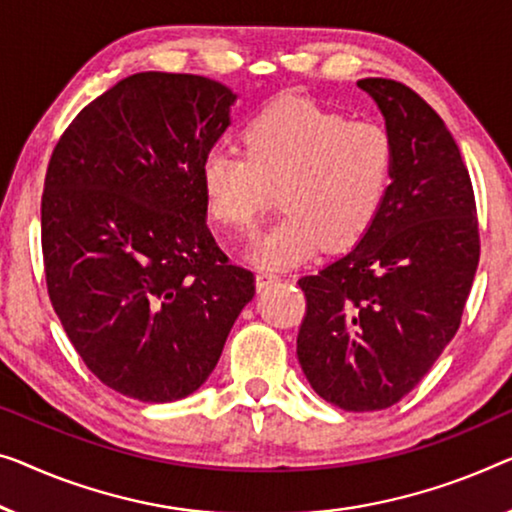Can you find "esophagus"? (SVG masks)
<instances>
[{
	"label": "esophagus",
	"mask_w": 512,
	"mask_h": 512,
	"mask_svg": "<svg viewBox=\"0 0 512 512\" xmlns=\"http://www.w3.org/2000/svg\"><path fill=\"white\" fill-rule=\"evenodd\" d=\"M255 280H257V289H264V287L273 285V282H278L280 276H276V273H271V271H259Z\"/></svg>",
	"instance_id": "1"
}]
</instances>
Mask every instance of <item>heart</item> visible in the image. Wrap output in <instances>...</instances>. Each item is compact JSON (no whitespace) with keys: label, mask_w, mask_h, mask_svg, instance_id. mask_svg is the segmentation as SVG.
I'll return each instance as SVG.
<instances>
[{"label":"heart","mask_w":512,"mask_h":512,"mask_svg":"<svg viewBox=\"0 0 512 512\" xmlns=\"http://www.w3.org/2000/svg\"><path fill=\"white\" fill-rule=\"evenodd\" d=\"M241 140L243 151L213 147L204 156L202 195L218 225L250 232L280 186L285 213L250 250L257 266L285 269L324 243L352 246L384 209L395 144L377 121L289 96L257 112Z\"/></svg>","instance_id":"b5f03b06"}]
</instances>
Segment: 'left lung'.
<instances>
[{"mask_svg":"<svg viewBox=\"0 0 512 512\" xmlns=\"http://www.w3.org/2000/svg\"><path fill=\"white\" fill-rule=\"evenodd\" d=\"M356 85L393 137V183L361 241L299 280L296 354L319 398L377 411L400 402L460 329L480 239L474 188L444 119L402 82Z\"/></svg>","mask_w":512,"mask_h":512,"instance_id":"left-lung-1","label":"left lung"}]
</instances>
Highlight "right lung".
Wrapping results in <instances>:
<instances>
[{
  "instance_id": "right-lung-1",
  "label": "right lung",
  "mask_w": 512,
  "mask_h": 512,
  "mask_svg": "<svg viewBox=\"0 0 512 512\" xmlns=\"http://www.w3.org/2000/svg\"><path fill=\"white\" fill-rule=\"evenodd\" d=\"M234 101L202 75L135 73L52 151L41 200L52 308L87 368L126 398L197 391L255 296L253 273L209 232L200 179Z\"/></svg>"
}]
</instances>
